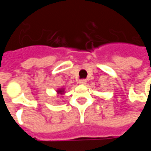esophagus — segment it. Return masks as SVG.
I'll return each instance as SVG.
<instances>
[{"label": "esophagus", "mask_w": 151, "mask_h": 151, "mask_svg": "<svg viewBox=\"0 0 151 151\" xmlns=\"http://www.w3.org/2000/svg\"><path fill=\"white\" fill-rule=\"evenodd\" d=\"M78 83L80 85H86V79H81V80H79Z\"/></svg>", "instance_id": "34e87169"}]
</instances>
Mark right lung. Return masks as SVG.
<instances>
[{
  "label": "right lung",
  "mask_w": 151,
  "mask_h": 151,
  "mask_svg": "<svg viewBox=\"0 0 151 151\" xmlns=\"http://www.w3.org/2000/svg\"><path fill=\"white\" fill-rule=\"evenodd\" d=\"M56 94L59 95H64L65 94V88H59L58 90H56Z\"/></svg>",
  "instance_id": "right-lung-1"
}]
</instances>
